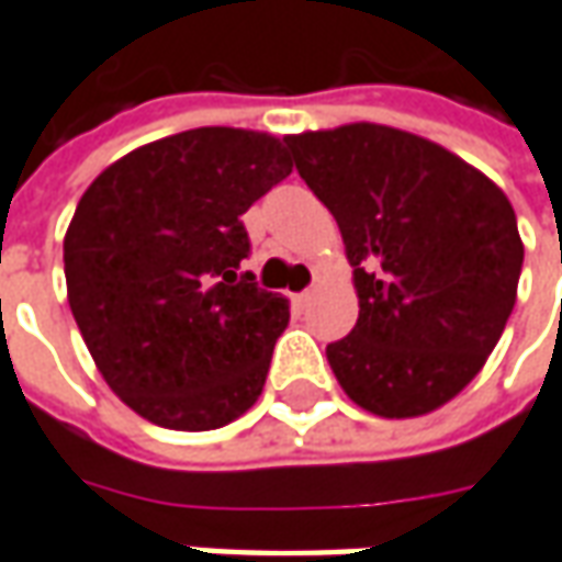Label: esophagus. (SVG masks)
Segmentation results:
<instances>
[{"instance_id":"34e87169","label":"esophagus","mask_w":562,"mask_h":562,"mask_svg":"<svg viewBox=\"0 0 562 562\" xmlns=\"http://www.w3.org/2000/svg\"><path fill=\"white\" fill-rule=\"evenodd\" d=\"M311 299H314V292H311V289H304V292H299V295H295V304H299V307H304V304H307Z\"/></svg>"}]
</instances>
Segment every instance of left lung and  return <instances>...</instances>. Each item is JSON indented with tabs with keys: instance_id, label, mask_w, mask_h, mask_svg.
I'll list each match as a JSON object with an SVG mask.
<instances>
[{
	"instance_id": "1",
	"label": "left lung",
	"mask_w": 562,
	"mask_h": 562,
	"mask_svg": "<svg viewBox=\"0 0 562 562\" xmlns=\"http://www.w3.org/2000/svg\"><path fill=\"white\" fill-rule=\"evenodd\" d=\"M355 267L358 323L326 345L358 407L423 416L460 395L501 339L522 270L510 199L432 139L382 124L285 136Z\"/></svg>"
}]
</instances>
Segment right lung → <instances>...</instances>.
<instances>
[{"label": "right lung", "instance_id": "obj_1", "mask_svg": "<svg viewBox=\"0 0 562 562\" xmlns=\"http://www.w3.org/2000/svg\"><path fill=\"white\" fill-rule=\"evenodd\" d=\"M289 173L285 139L199 126L133 148L77 202L70 314L111 392L148 423L221 429L263 392L289 301L239 273L243 214Z\"/></svg>", "mask_w": 562, "mask_h": 562}]
</instances>
